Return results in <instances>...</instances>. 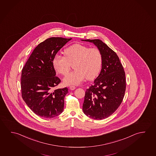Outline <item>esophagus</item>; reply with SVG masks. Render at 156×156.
I'll return each instance as SVG.
<instances>
[{"mask_svg":"<svg viewBox=\"0 0 156 156\" xmlns=\"http://www.w3.org/2000/svg\"><path fill=\"white\" fill-rule=\"evenodd\" d=\"M69 88H70V90H74L76 88V87L74 86H71L69 87Z\"/></svg>","mask_w":156,"mask_h":156,"instance_id":"obj_1","label":"esophagus"}]
</instances>
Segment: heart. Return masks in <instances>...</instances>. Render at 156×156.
Instances as JSON below:
<instances>
[{
  "label": "heart",
  "mask_w": 156,
  "mask_h": 156,
  "mask_svg": "<svg viewBox=\"0 0 156 156\" xmlns=\"http://www.w3.org/2000/svg\"><path fill=\"white\" fill-rule=\"evenodd\" d=\"M64 56L56 55L52 59L53 68L59 74L65 75L73 63L75 70L67 74L63 82L66 86L78 85L84 80H92L97 76L102 66V54L97 48L75 44L64 51Z\"/></svg>",
  "instance_id": "1"
}]
</instances>
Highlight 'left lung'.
Masks as SVG:
<instances>
[{"instance_id":"1","label":"left lung","mask_w":156,"mask_h":156,"mask_svg":"<svg viewBox=\"0 0 156 156\" xmlns=\"http://www.w3.org/2000/svg\"><path fill=\"white\" fill-rule=\"evenodd\" d=\"M82 40L94 44L103 57L101 73L94 84L86 90L82 110L90 118L105 119L116 110L124 98L125 72L116 53L101 40Z\"/></svg>"}]
</instances>
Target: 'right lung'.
Here are the masks:
<instances>
[{"mask_svg": "<svg viewBox=\"0 0 156 156\" xmlns=\"http://www.w3.org/2000/svg\"><path fill=\"white\" fill-rule=\"evenodd\" d=\"M71 38L52 37L40 43L33 51L21 74L22 96L37 116L53 118L63 112L68 88L54 90L61 82L55 76L52 59Z\"/></svg>", "mask_w": 156, "mask_h": 156, "instance_id": "1", "label": "right lung"}]
</instances>
